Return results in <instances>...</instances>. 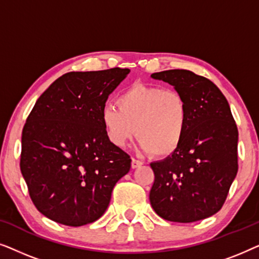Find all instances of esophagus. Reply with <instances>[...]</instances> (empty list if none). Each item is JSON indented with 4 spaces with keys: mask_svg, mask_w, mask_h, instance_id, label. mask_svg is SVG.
<instances>
[{
    "mask_svg": "<svg viewBox=\"0 0 259 259\" xmlns=\"http://www.w3.org/2000/svg\"><path fill=\"white\" fill-rule=\"evenodd\" d=\"M141 165H143V161L138 160V159H136V158H132V162H131L132 168H138V167H140Z\"/></svg>",
    "mask_w": 259,
    "mask_h": 259,
    "instance_id": "34e87169",
    "label": "esophagus"
}]
</instances>
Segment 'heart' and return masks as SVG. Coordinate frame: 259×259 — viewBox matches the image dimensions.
Segmentation results:
<instances>
[{
  "label": "heart",
  "instance_id": "1",
  "mask_svg": "<svg viewBox=\"0 0 259 259\" xmlns=\"http://www.w3.org/2000/svg\"><path fill=\"white\" fill-rule=\"evenodd\" d=\"M116 106L106 105L101 111L102 127L112 145L126 146L137 134L141 150L157 158L169 157L182 146L190 109L178 91L133 83L116 98Z\"/></svg>",
  "mask_w": 259,
  "mask_h": 259
}]
</instances>
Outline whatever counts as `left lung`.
Here are the masks:
<instances>
[{
	"mask_svg": "<svg viewBox=\"0 0 259 259\" xmlns=\"http://www.w3.org/2000/svg\"><path fill=\"white\" fill-rule=\"evenodd\" d=\"M151 76L175 86L190 109L182 146L151 164V205L169 222L205 219L224 205L238 171V128L229 102L211 80L191 70L169 69Z\"/></svg>",
	"mask_w": 259,
	"mask_h": 259,
	"instance_id": "obj_1",
	"label": "left lung"
}]
</instances>
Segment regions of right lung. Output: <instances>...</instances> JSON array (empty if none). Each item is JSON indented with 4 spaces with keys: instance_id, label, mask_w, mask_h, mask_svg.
<instances>
[{
    "instance_id": "1",
    "label": "right lung",
    "mask_w": 259,
    "mask_h": 259,
    "mask_svg": "<svg viewBox=\"0 0 259 259\" xmlns=\"http://www.w3.org/2000/svg\"><path fill=\"white\" fill-rule=\"evenodd\" d=\"M128 68L70 72L37 99L22 130L20 168L35 207L67 226L105 213L130 155L109 143L101 123L108 95Z\"/></svg>"
}]
</instances>
